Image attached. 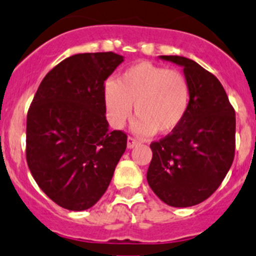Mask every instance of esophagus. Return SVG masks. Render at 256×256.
Listing matches in <instances>:
<instances>
[{"label":"esophagus","instance_id":"1","mask_svg":"<svg viewBox=\"0 0 256 256\" xmlns=\"http://www.w3.org/2000/svg\"><path fill=\"white\" fill-rule=\"evenodd\" d=\"M138 144H140V140H137L136 138L128 137V140H126V147L130 148V150H132V148H134Z\"/></svg>","mask_w":256,"mask_h":256}]
</instances>
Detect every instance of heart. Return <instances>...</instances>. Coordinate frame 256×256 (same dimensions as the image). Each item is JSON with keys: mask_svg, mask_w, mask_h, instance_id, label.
<instances>
[{"mask_svg": "<svg viewBox=\"0 0 256 256\" xmlns=\"http://www.w3.org/2000/svg\"><path fill=\"white\" fill-rule=\"evenodd\" d=\"M104 104L110 126L120 130L132 116L140 136L156 132L168 134L180 126L190 106V85L176 69H167L150 62H138L124 70L118 82L104 84Z\"/></svg>", "mask_w": 256, "mask_h": 256, "instance_id": "b5f03b06", "label": "heart"}]
</instances>
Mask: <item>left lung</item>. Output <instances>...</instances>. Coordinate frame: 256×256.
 I'll use <instances>...</instances> for the list:
<instances>
[{"label": "left lung", "instance_id": "left-lung-1", "mask_svg": "<svg viewBox=\"0 0 256 256\" xmlns=\"http://www.w3.org/2000/svg\"><path fill=\"white\" fill-rule=\"evenodd\" d=\"M160 59L184 68L190 106L177 130L150 144L147 181L163 202L190 208L218 190L235 154V110L218 78L177 55Z\"/></svg>", "mask_w": 256, "mask_h": 256}]
</instances>
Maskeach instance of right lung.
Segmentation results:
<instances>
[{"label":"right lung","instance_id":"1","mask_svg":"<svg viewBox=\"0 0 256 256\" xmlns=\"http://www.w3.org/2000/svg\"><path fill=\"white\" fill-rule=\"evenodd\" d=\"M124 62L109 52L76 54L46 74L26 122L31 174L54 202L70 211L96 205L126 148V134L109 130L104 82Z\"/></svg>","mask_w":256,"mask_h":256}]
</instances>
